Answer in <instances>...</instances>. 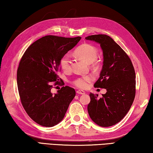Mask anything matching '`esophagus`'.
<instances>
[{
  "mask_svg": "<svg viewBox=\"0 0 153 153\" xmlns=\"http://www.w3.org/2000/svg\"><path fill=\"white\" fill-rule=\"evenodd\" d=\"M76 93L79 94H85V92L83 91L79 90V91H76Z\"/></svg>",
  "mask_w": 153,
  "mask_h": 153,
  "instance_id": "34e87169",
  "label": "esophagus"
}]
</instances>
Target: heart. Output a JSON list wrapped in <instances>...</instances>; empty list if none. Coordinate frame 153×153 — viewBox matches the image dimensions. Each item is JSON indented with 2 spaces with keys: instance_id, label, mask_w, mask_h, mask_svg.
<instances>
[{
  "instance_id": "b5f03b06",
  "label": "heart",
  "mask_w": 153,
  "mask_h": 153,
  "mask_svg": "<svg viewBox=\"0 0 153 153\" xmlns=\"http://www.w3.org/2000/svg\"><path fill=\"white\" fill-rule=\"evenodd\" d=\"M74 54L78 58L85 60L88 63H91L93 67H99L100 60L97 56L98 49L95 46L88 44V43H83L76 48L74 51ZM60 67L65 73L71 71V61L68 54L62 56L60 59ZM93 79L94 77L91 74L81 76L74 79L73 81V84L77 88L85 89L87 88L88 83L91 82Z\"/></svg>"
}]
</instances>
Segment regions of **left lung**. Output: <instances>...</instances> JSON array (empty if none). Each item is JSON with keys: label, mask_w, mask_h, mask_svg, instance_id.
Returning <instances> with one entry per match:
<instances>
[{"label": "left lung", "mask_w": 153, "mask_h": 153, "mask_svg": "<svg viewBox=\"0 0 153 153\" xmlns=\"http://www.w3.org/2000/svg\"><path fill=\"white\" fill-rule=\"evenodd\" d=\"M99 42L103 53V65L97 88L106 89L99 97L90 93L88 112L91 119L100 126L107 127L120 122L130 110L136 93V74L131 60L120 46L106 34L85 38Z\"/></svg>", "instance_id": "1"}]
</instances>
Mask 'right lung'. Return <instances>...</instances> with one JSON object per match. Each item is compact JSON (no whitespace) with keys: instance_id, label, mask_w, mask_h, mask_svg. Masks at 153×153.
Masks as SVG:
<instances>
[{"instance_id":"add662e5","label":"right lung","mask_w":153,"mask_h":153,"mask_svg":"<svg viewBox=\"0 0 153 153\" xmlns=\"http://www.w3.org/2000/svg\"><path fill=\"white\" fill-rule=\"evenodd\" d=\"M81 39L47 35L34 42L25 52L17 70V86L26 112L39 125L51 127L64 118L75 90L62 86L51 93L52 82L59 84L60 60Z\"/></svg>"}]
</instances>
